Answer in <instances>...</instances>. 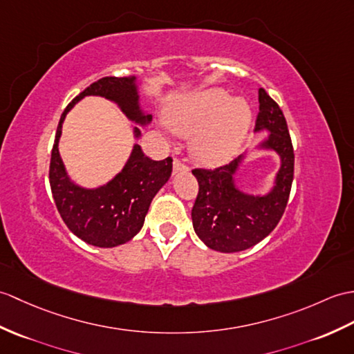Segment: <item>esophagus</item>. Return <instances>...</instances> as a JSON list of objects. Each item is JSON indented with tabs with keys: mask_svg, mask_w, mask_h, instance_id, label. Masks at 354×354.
Wrapping results in <instances>:
<instances>
[{
	"mask_svg": "<svg viewBox=\"0 0 354 354\" xmlns=\"http://www.w3.org/2000/svg\"><path fill=\"white\" fill-rule=\"evenodd\" d=\"M187 169H188L187 164H184L179 158L174 160V171H175V174H176V171H183V170H187Z\"/></svg>",
	"mask_w": 354,
	"mask_h": 354,
	"instance_id": "esophagus-1",
	"label": "esophagus"
}]
</instances>
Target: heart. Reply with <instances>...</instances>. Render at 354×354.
Here are the masks:
<instances>
[{
	"label": "heart",
	"mask_w": 354,
	"mask_h": 354,
	"mask_svg": "<svg viewBox=\"0 0 354 354\" xmlns=\"http://www.w3.org/2000/svg\"><path fill=\"white\" fill-rule=\"evenodd\" d=\"M252 111L243 100H229L220 88H211L171 109L167 127L180 137H192L193 157L202 162L223 161L236 151L248 133Z\"/></svg>",
	"instance_id": "1"
}]
</instances>
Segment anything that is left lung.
<instances>
[{
	"label": "left lung",
	"mask_w": 354,
	"mask_h": 354,
	"mask_svg": "<svg viewBox=\"0 0 354 354\" xmlns=\"http://www.w3.org/2000/svg\"><path fill=\"white\" fill-rule=\"evenodd\" d=\"M264 128L270 131V137L262 146L276 151L282 160L276 185L267 196L254 197L236 190L234 174L241 157L214 169L192 170L199 184L192 209L193 227L212 250L232 253L249 249L264 240L283 216L294 178V149L281 106L259 88L254 131Z\"/></svg>",
	"instance_id": "8db88e82"
}]
</instances>
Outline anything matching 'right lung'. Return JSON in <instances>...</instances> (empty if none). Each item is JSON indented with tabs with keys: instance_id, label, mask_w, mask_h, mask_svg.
Instances as JSON below:
<instances>
[{
	"instance_id": "obj_1",
	"label": "right lung",
	"mask_w": 354,
	"mask_h": 354,
	"mask_svg": "<svg viewBox=\"0 0 354 354\" xmlns=\"http://www.w3.org/2000/svg\"><path fill=\"white\" fill-rule=\"evenodd\" d=\"M88 95L118 102L131 120L142 125L152 118L140 111L134 77H104L73 97L57 127L49 162V185L55 207L69 231L81 240L96 248H116L140 232L152 199L171 175L174 160L170 157L161 161L151 160L136 145L125 167L106 185L96 190L73 185L60 158L59 138L66 114L81 97ZM136 136H140L138 128Z\"/></svg>"
}]
</instances>
